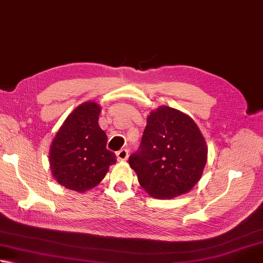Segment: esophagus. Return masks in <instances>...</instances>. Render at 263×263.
I'll use <instances>...</instances> for the list:
<instances>
[{
	"label": "esophagus",
	"instance_id": "esophagus-1",
	"mask_svg": "<svg viewBox=\"0 0 263 263\" xmlns=\"http://www.w3.org/2000/svg\"><path fill=\"white\" fill-rule=\"evenodd\" d=\"M127 157H128L127 149H121L120 152L116 153V158H117V160H119V161H121V160H126Z\"/></svg>",
	"mask_w": 263,
	"mask_h": 263
}]
</instances>
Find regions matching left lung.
Listing matches in <instances>:
<instances>
[{
  "mask_svg": "<svg viewBox=\"0 0 263 263\" xmlns=\"http://www.w3.org/2000/svg\"><path fill=\"white\" fill-rule=\"evenodd\" d=\"M206 154L204 138L191 117L161 106L148 116L140 147L128 157V164L152 197L171 199L199 182Z\"/></svg>",
  "mask_w": 263,
  "mask_h": 263,
  "instance_id": "obj_1",
  "label": "left lung"
}]
</instances>
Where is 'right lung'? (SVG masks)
Segmentation results:
<instances>
[{
	"label": "right lung",
	"instance_id": "obj_1",
	"mask_svg": "<svg viewBox=\"0 0 263 263\" xmlns=\"http://www.w3.org/2000/svg\"><path fill=\"white\" fill-rule=\"evenodd\" d=\"M99 105L81 104L66 117L51 144L49 166L61 185L86 192L105 177L116 156L106 149L107 136L98 125Z\"/></svg>",
	"mask_w": 263,
	"mask_h": 263
}]
</instances>
